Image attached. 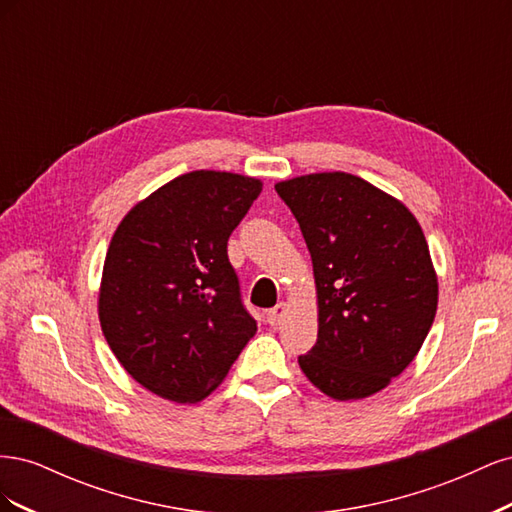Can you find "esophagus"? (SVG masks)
<instances>
[{
	"mask_svg": "<svg viewBox=\"0 0 512 512\" xmlns=\"http://www.w3.org/2000/svg\"><path fill=\"white\" fill-rule=\"evenodd\" d=\"M286 314H288V305L277 303L273 309H269V312H267V322L271 324V327H280L282 320L286 318Z\"/></svg>",
	"mask_w": 512,
	"mask_h": 512,
	"instance_id": "esophagus-1",
	"label": "esophagus"
}]
</instances>
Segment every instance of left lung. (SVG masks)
<instances>
[{
	"label": "left lung",
	"mask_w": 512,
	"mask_h": 512,
	"mask_svg": "<svg viewBox=\"0 0 512 512\" xmlns=\"http://www.w3.org/2000/svg\"><path fill=\"white\" fill-rule=\"evenodd\" d=\"M312 254L318 339L299 356L337 401L391 384L421 350L438 309V275L412 211L369 181L333 170L275 183Z\"/></svg>",
	"instance_id": "8db88e82"
}]
</instances>
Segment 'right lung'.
<instances>
[{
  "instance_id": "add662e5",
  "label": "right lung",
  "mask_w": 512,
  "mask_h": 512,
  "mask_svg": "<svg viewBox=\"0 0 512 512\" xmlns=\"http://www.w3.org/2000/svg\"><path fill=\"white\" fill-rule=\"evenodd\" d=\"M260 192L256 177L192 170L119 222L102 269L100 327L121 367L153 395L203 401L256 335L226 247Z\"/></svg>"
}]
</instances>
